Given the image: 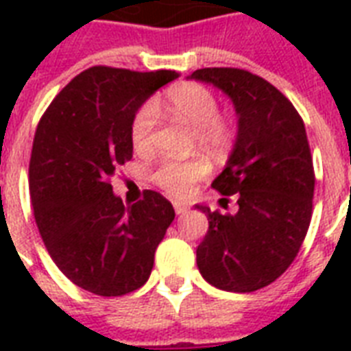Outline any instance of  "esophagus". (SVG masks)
<instances>
[{
    "label": "esophagus",
    "mask_w": 351,
    "mask_h": 351,
    "mask_svg": "<svg viewBox=\"0 0 351 351\" xmlns=\"http://www.w3.org/2000/svg\"><path fill=\"white\" fill-rule=\"evenodd\" d=\"M173 208H175L176 215H184V213H187L189 206H187L186 202H180V200H176V202H173Z\"/></svg>",
    "instance_id": "34e87169"
}]
</instances>
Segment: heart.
I'll use <instances>...</instances> for the list:
<instances>
[{"mask_svg": "<svg viewBox=\"0 0 351 351\" xmlns=\"http://www.w3.org/2000/svg\"><path fill=\"white\" fill-rule=\"evenodd\" d=\"M164 107L171 117L186 121L195 129V136L202 147L222 151L233 142V123L217 114V96L200 84H178L165 93L162 104H145L138 109L131 121V143L138 153H147L153 147V131L156 125V109ZM209 173L204 158L165 160L154 173V182L164 191L184 197L191 191L195 182Z\"/></svg>", "mask_w": 351, "mask_h": 351, "instance_id": "b5f03b06", "label": "heart"}]
</instances>
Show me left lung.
Segmentation results:
<instances>
[{"mask_svg": "<svg viewBox=\"0 0 351 351\" xmlns=\"http://www.w3.org/2000/svg\"><path fill=\"white\" fill-rule=\"evenodd\" d=\"M187 78L222 90L237 114L233 149L211 187L234 195L239 209L195 206L209 222L198 271L215 288L250 293L288 269L310 228L315 176L304 123L280 90L247 71L198 69Z\"/></svg>", "mask_w": 351, "mask_h": 351, "instance_id": "obj_1", "label": "left lung"}]
</instances>
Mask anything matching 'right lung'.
Returning a JSON list of instances; mask_svg holds the SVG:
<instances>
[{
    "mask_svg": "<svg viewBox=\"0 0 351 351\" xmlns=\"http://www.w3.org/2000/svg\"><path fill=\"white\" fill-rule=\"evenodd\" d=\"M175 71L90 67L63 87L36 129L29 165L34 219L65 277L101 297L142 288L175 220L160 193L123 206L111 178L132 158L131 121Z\"/></svg>",
    "mask_w": 351,
    "mask_h": 351,
    "instance_id": "add662e5",
    "label": "right lung"
}]
</instances>
